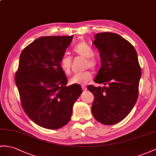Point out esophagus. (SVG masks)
Instances as JSON below:
<instances>
[{"mask_svg": "<svg viewBox=\"0 0 156 156\" xmlns=\"http://www.w3.org/2000/svg\"><path fill=\"white\" fill-rule=\"evenodd\" d=\"M82 88L83 91H86L87 90V87L86 86H82Z\"/></svg>", "mask_w": 156, "mask_h": 156, "instance_id": "esophagus-1", "label": "esophagus"}]
</instances>
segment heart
<instances>
[{
	"instance_id": "heart-1",
	"label": "heart",
	"mask_w": 156,
	"mask_h": 156,
	"mask_svg": "<svg viewBox=\"0 0 156 156\" xmlns=\"http://www.w3.org/2000/svg\"><path fill=\"white\" fill-rule=\"evenodd\" d=\"M74 52L80 56L86 58L85 67L91 68V69H95L98 66L99 61L94 55V50L92 47L85 41L78 43L74 47ZM73 60L70 56L64 55L60 59L59 65L61 70L66 74L71 73ZM92 75L90 71L86 70L82 73H76L70 78L69 82L71 84H86L88 82Z\"/></svg>"
}]
</instances>
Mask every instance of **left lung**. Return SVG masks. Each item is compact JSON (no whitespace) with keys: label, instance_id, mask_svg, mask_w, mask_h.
Instances as JSON below:
<instances>
[{"label":"left lung","instance_id":"1","mask_svg":"<svg viewBox=\"0 0 156 156\" xmlns=\"http://www.w3.org/2000/svg\"><path fill=\"white\" fill-rule=\"evenodd\" d=\"M94 37L101 65L94 82L107 86H87L95 98L91 112L99 122L111 125L125 119L136 102L141 69L134 47L121 35L103 32Z\"/></svg>","mask_w":156,"mask_h":156}]
</instances>
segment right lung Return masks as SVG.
I'll return each instance as SVG.
<instances>
[{
    "mask_svg": "<svg viewBox=\"0 0 156 156\" xmlns=\"http://www.w3.org/2000/svg\"><path fill=\"white\" fill-rule=\"evenodd\" d=\"M73 35L35 39L20 57L15 82L23 110L37 125L58 129L69 122L73 106L82 93L81 86H66L67 78L59 65Z\"/></svg>",
    "mask_w": 156,
    "mask_h": 156,
    "instance_id": "obj_1",
    "label": "right lung"
}]
</instances>
